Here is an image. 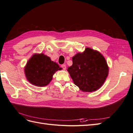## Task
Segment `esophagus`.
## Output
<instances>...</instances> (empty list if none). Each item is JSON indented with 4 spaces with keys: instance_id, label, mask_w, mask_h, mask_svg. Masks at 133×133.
Wrapping results in <instances>:
<instances>
[{
    "instance_id": "obj_1",
    "label": "esophagus",
    "mask_w": 133,
    "mask_h": 133,
    "mask_svg": "<svg viewBox=\"0 0 133 133\" xmlns=\"http://www.w3.org/2000/svg\"><path fill=\"white\" fill-rule=\"evenodd\" d=\"M61 67L63 69V70H65L66 69V64H62L61 65Z\"/></svg>"
}]
</instances>
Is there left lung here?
<instances>
[{
  "label": "left lung",
  "instance_id": "obj_1",
  "mask_svg": "<svg viewBox=\"0 0 133 133\" xmlns=\"http://www.w3.org/2000/svg\"><path fill=\"white\" fill-rule=\"evenodd\" d=\"M72 65L68 67L75 84L85 92L99 89L107 78L109 69L107 62L100 53L86 48L83 53L72 57Z\"/></svg>",
  "mask_w": 133,
  "mask_h": 133
}]
</instances>
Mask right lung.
I'll return each mask as SVG.
<instances>
[{"mask_svg":"<svg viewBox=\"0 0 133 133\" xmlns=\"http://www.w3.org/2000/svg\"><path fill=\"white\" fill-rule=\"evenodd\" d=\"M61 69L49 57L41 54L34 55L29 59L24 72L29 82L34 85L43 87L50 82L56 71Z\"/></svg>","mask_w":133,"mask_h":133,"instance_id":"1","label":"right lung"}]
</instances>
